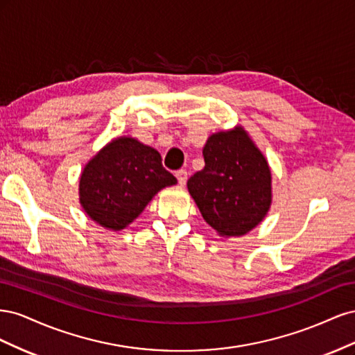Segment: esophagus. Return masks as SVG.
<instances>
[{
  "label": "esophagus",
  "mask_w": 355,
  "mask_h": 355,
  "mask_svg": "<svg viewBox=\"0 0 355 355\" xmlns=\"http://www.w3.org/2000/svg\"><path fill=\"white\" fill-rule=\"evenodd\" d=\"M176 178H178V182L180 185H185L187 184V179H188V171L187 170H178L176 171Z\"/></svg>",
  "instance_id": "esophagus-1"
}]
</instances>
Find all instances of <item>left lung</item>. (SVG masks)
<instances>
[{
    "label": "left lung",
    "instance_id": "obj_1",
    "mask_svg": "<svg viewBox=\"0 0 355 355\" xmlns=\"http://www.w3.org/2000/svg\"><path fill=\"white\" fill-rule=\"evenodd\" d=\"M204 166L188 180L189 194L213 230L239 237L253 230L271 206V171L241 127L211 135Z\"/></svg>",
    "mask_w": 355,
    "mask_h": 355
}]
</instances>
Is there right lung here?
Here are the masks:
<instances>
[{
    "mask_svg": "<svg viewBox=\"0 0 355 355\" xmlns=\"http://www.w3.org/2000/svg\"><path fill=\"white\" fill-rule=\"evenodd\" d=\"M176 182L154 148L118 137L84 167L80 201L94 222L118 231L133 222L159 189Z\"/></svg>",
    "mask_w": 355,
    "mask_h": 355,
    "instance_id": "add662e5",
    "label": "right lung"
}]
</instances>
